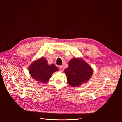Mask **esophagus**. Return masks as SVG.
I'll return each instance as SVG.
<instances>
[{"label":"esophagus","instance_id":"1","mask_svg":"<svg viewBox=\"0 0 122 122\" xmlns=\"http://www.w3.org/2000/svg\"><path fill=\"white\" fill-rule=\"evenodd\" d=\"M64 70V68L63 66H60V67H59V71L60 72H63Z\"/></svg>","mask_w":122,"mask_h":122}]
</instances>
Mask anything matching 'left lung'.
Masks as SVG:
<instances>
[{"label": "left lung", "mask_w": 122, "mask_h": 122, "mask_svg": "<svg viewBox=\"0 0 122 122\" xmlns=\"http://www.w3.org/2000/svg\"><path fill=\"white\" fill-rule=\"evenodd\" d=\"M68 84L78 86L87 82L93 74V69L82 59L73 58L69 62V66L64 71Z\"/></svg>", "instance_id": "left-lung-1"}]
</instances>
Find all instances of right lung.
<instances>
[{
  "instance_id": "add662e5",
  "label": "right lung",
  "mask_w": 122,
  "mask_h": 122,
  "mask_svg": "<svg viewBox=\"0 0 122 122\" xmlns=\"http://www.w3.org/2000/svg\"><path fill=\"white\" fill-rule=\"evenodd\" d=\"M58 70L54 64L48 65L47 60L42 57L32 62L29 67V73L33 78L40 83H46L52 75Z\"/></svg>"
}]
</instances>
